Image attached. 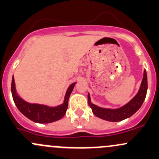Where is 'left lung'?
I'll use <instances>...</instances> for the list:
<instances>
[{"mask_svg":"<svg viewBox=\"0 0 159 159\" xmlns=\"http://www.w3.org/2000/svg\"><path fill=\"white\" fill-rule=\"evenodd\" d=\"M147 88V75H146V70H144L143 78L139 92L126 105L116 109H104V108L98 107L97 106L91 103L90 94L88 93L89 106L92 109L93 114L101 119L109 121H122V120L126 119L129 117L133 116L134 113L141 107L143 102L145 100V98H146Z\"/></svg>","mask_w":159,"mask_h":159,"instance_id":"8db88e82","label":"left lung"}]
</instances>
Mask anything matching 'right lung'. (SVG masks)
Instances as JSON below:
<instances>
[{
  "label": "right lung",
  "mask_w": 159,
  "mask_h": 159,
  "mask_svg": "<svg viewBox=\"0 0 159 159\" xmlns=\"http://www.w3.org/2000/svg\"><path fill=\"white\" fill-rule=\"evenodd\" d=\"M75 84V83L71 84L68 88L63 103L56 107H49V106L40 105V104H31L20 98L16 91L14 77L12 78L11 92L13 101L21 113H22L24 116L32 121L41 124H47L58 121L65 116L68 109V102H69V97L74 88Z\"/></svg>",
  "instance_id": "1"
}]
</instances>
